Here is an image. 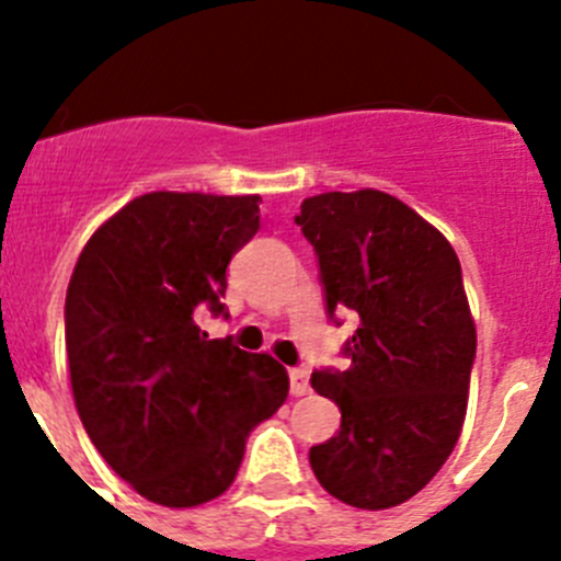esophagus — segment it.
Listing matches in <instances>:
<instances>
[{"label":"esophagus","instance_id":"1","mask_svg":"<svg viewBox=\"0 0 561 561\" xmlns=\"http://www.w3.org/2000/svg\"><path fill=\"white\" fill-rule=\"evenodd\" d=\"M289 388L291 396H306L311 390L309 385V370L306 368H291L289 370Z\"/></svg>","mask_w":561,"mask_h":561}]
</instances>
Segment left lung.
I'll list each match as a JSON object with an SVG mask.
<instances>
[{
  "instance_id": "left-lung-1",
  "label": "left lung",
  "mask_w": 561,
  "mask_h": 561,
  "mask_svg": "<svg viewBox=\"0 0 561 561\" xmlns=\"http://www.w3.org/2000/svg\"><path fill=\"white\" fill-rule=\"evenodd\" d=\"M295 225L320 257L329 314L359 317L348 368L311 374L342 421L309 463L331 497L393 508L435 478L463 430L478 331L460 261L444 232L374 187L309 196Z\"/></svg>"
}]
</instances>
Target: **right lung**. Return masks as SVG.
Returning <instances> with one entry per match:
<instances>
[{
    "label": "right lung",
    "mask_w": 561,
    "mask_h": 561,
    "mask_svg": "<svg viewBox=\"0 0 561 561\" xmlns=\"http://www.w3.org/2000/svg\"><path fill=\"white\" fill-rule=\"evenodd\" d=\"M261 196L153 191L103 221L67 289V356L83 430L134 492L168 508L225 494L247 435L289 374L270 354L207 340L227 264L261 227Z\"/></svg>",
    "instance_id": "right-lung-1"
}]
</instances>
